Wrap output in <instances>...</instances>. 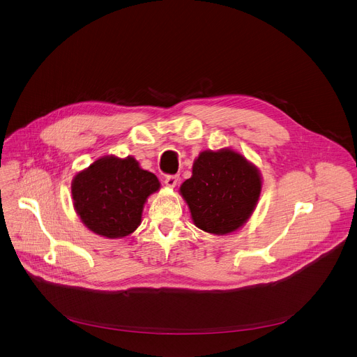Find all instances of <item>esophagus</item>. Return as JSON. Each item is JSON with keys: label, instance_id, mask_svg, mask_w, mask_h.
I'll return each mask as SVG.
<instances>
[{"label": "esophagus", "instance_id": "1", "mask_svg": "<svg viewBox=\"0 0 357 357\" xmlns=\"http://www.w3.org/2000/svg\"><path fill=\"white\" fill-rule=\"evenodd\" d=\"M178 181H179V176H178V175H168V176L165 178V185H167L168 188H175L176 183H178Z\"/></svg>", "mask_w": 357, "mask_h": 357}]
</instances>
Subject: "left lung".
I'll use <instances>...</instances> for the list:
<instances>
[{"instance_id":"left-lung-1","label":"left lung","mask_w":357,"mask_h":357,"mask_svg":"<svg viewBox=\"0 0 357 357\" xmlns=\"http://www.w3.org/2000/svg\"><path fill=\"white\" fill-rule=\"evenodd\" d=\"M179 192L199 229L227 234L240 229L256 209L261 175L256 165L230 148L203 151Z\"/></svg>"}]
</instances>
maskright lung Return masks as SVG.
Wrapping results in <instances>:
<instances>
[{"mask_svg":"<svg viewBox=\"0 0 357 357\" xmlns=\"http://www.w3.org/2000/svg\"><path fill=\"white\" fill-rule=\"evenodd\" d=\"M160 186L158 178L132 157L107 155L73 178V206L93 233L121 238L139 226L144 203Z\"/></svg>","mask_w":357,"mask_h":357,"instance_id":"obj_1","label":"right lung"}]
</instances>
